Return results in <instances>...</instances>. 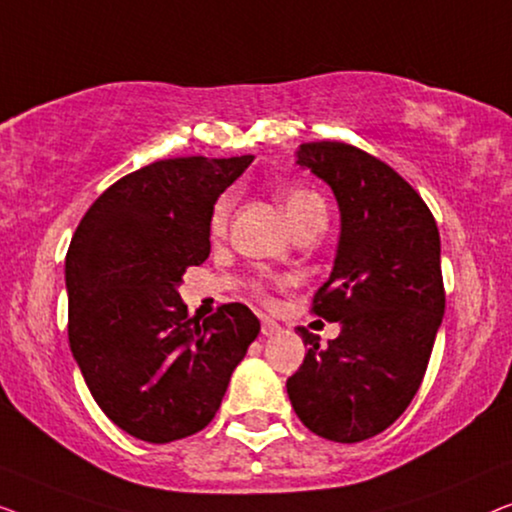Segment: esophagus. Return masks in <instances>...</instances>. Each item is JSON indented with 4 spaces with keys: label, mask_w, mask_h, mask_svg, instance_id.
I'll return each instance as SVG.
<instances>
[{
    "label": "esophagus",
    "mask_w": 512,
    "mask_h": 512,
    "mask_svg": "<svg viewBox=\"0 0 512 512\" xmlns=\"http://www.w3.org/2000/svg\"><path fill=\"white\" fill-rule=\"evenodd\" d=\"M278 331H280L278 322H273V320H269V318L262 320V336H276Z\"/></svg>",
    "instance_id": "1"
}]
</instances>
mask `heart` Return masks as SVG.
<instances>
[{"label": "heart", "instance_id": "b5f03b06", "mask_svg": "<svg viewBox=\"0 0 512 512\" xmlns=\"http://www.w3.org/2000/svg\"><path fill=\"white\" fill-rule=\"evenodd\" d=\"M280 201H283V208L287 218L292 222V227H297L299 222H304L315 213L325 215V201H322L318 192L306 190V187H294V190L283 192L280 194ZM232 208H234V194L225 192L215 199L211 215H208V234H211L213 239H220V236L227 234L229 218H232ZM257 292L264 294V287L257 285Z\"/></svg>", "mask_w": 512, "mask_h": 512}]
</instances>
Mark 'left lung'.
<instances>
[{
    "label": "left lung",
    "instance_id": "8db88e82",
    "mask_svg": "<svg viewBox=\"0 0 512 512\" xmlns=\"http://www.w3.org/2000/svg\"><path fill=\"white\" fill-rule=\"evenodd\" d=\"M297 164L331 187L341 211L334 269L311 308L341 334L320 348V336L297 327L308 352L287 394L313 434L359 443L420 390L445 313L441 236L420 194L378 157L313 141L301 143Z\"/></svg>",
    "mask_w": 512,
    "mask_h": 512
}]
</instances>
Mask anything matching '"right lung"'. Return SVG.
Instances as JSON below:
<instances>
[{"instance_id": "right-lung-1", "label": "right lung", "mask_w": 512, "mask_h": 512, "mask_svg": "<svg viewBox=\"0 0 512 512\" xmlns=\"http://www.w3.org/2000/svg\"><path fill=\"white\" fill-rule=\"evenodd\" d=\"M253 155L176 157L113 183L69 243V345L111 422L148 443L192 436L218 413L259 334L248 306L199 322L178 285L211 253L208 215Z\"/></svg>"}]
</instances>
